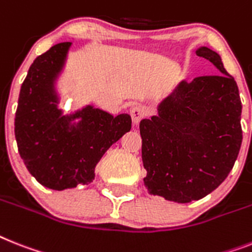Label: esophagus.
<instances>
[{
  "label": "esophagus",
  "mask_w": 252,
  "mask_h": 252,
  "mask_svg": "<svg viewBox=\"0 0 252 252\" xmlns=\"http://www.w3.org/2000/svg\"><path fill=\"white\" fill-rule=\"evenodd\" d=\"M130 116L131 120H132V124L135 126H138L139 122L144 118V111H143V108L139 107V105H134V107L130 109Z\"/></svg>",
  "instance_id": "1"
}]
</instances>
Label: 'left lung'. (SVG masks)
I'll list each match as a JSON object with an SVG mask.
<instances>
[{"label":"left lung","instance_id":"obj_1","mask_svg":"<svg viewBox=\"0 0 252 252\" xmlns=\"http://www.w3.org/2000/svg\"><path fill=\"white\" fill-rule=\"evenodd\" d=\"M198 56L220 73L182 81L140 121L144 184L153 196L188 203L215 190L233 168L242 143L240 93L221 58L209 47Z\"/></svg>","mask_w":252,"mask_h":252}]
</instances>
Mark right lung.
Here are the masks:
<instances>
[{"label": "right lung", "instance_id": "obj_1", "mask_svg": "<svg viewBox=\"0 0 252 252\" xmlns=\"http://www.w3.org/2000/svg\"><path fill=\"white\" fill-rule=\"evenodd\" d=\"M70 45L56 43L34 59L20 89L15 113L20 157L37 182L54 190L93 182L97 162L131 128L128 114L113 117L93 105L63 116L55 81Z\"/></svg>", "mask_w": 252, "mask_h": 252}]
</instances>
